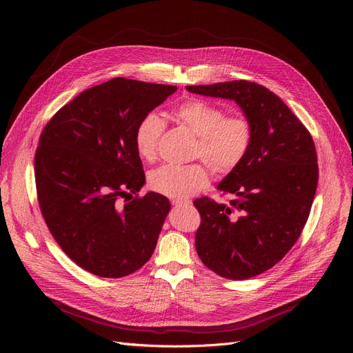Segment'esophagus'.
Listing matches in <instances>:
<instances>
[{
	"label": "esophagus",
	"instance_id": "34e87169",
	"mask_svg": "<svg viewBox=\"0 0 353 353\" xmlns=\"http://www.w3.org/2000/svg\"><path fill=\"white\" fill-rule=\"evenodd\" d=\"M172 203H173V206H188V205H190V200H183V199H174V200H172Z\"/></svg>",
	"mask_w": 353,
	"mask_h": 353
}]
</instances>
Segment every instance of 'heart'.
<instances>
[{
  "mask_svg": "<svg viewBox=\"0 0 353 353\" xmlns=\"http://www.w3.org/2000/svg\"><path fill=\"white\" fill-rule=\"evenodd\" d=\"M172 114L197 136L193 157L205 160L214 173L221 176L233 173L249 154L253 125L248 117L226 116L223 108L201 99L180 103ZM164 128V120L154 111L139 121L134 144L141 159L153 161L157 157ZM209 183L210 172L205 163L164 164L148 176V184L154 192L173 199L190 197L205 190Z\"/></svg>",
  "mask_w": 353,
  "mask_h": 353,
  "instance_id": "obj_1",
  "label": "heart"
}]
</instances>
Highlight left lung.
<instances>
[{
  "label": "left lung",
  "instance_id": "left-lung-1",
  "mask_svg": "<svg viewBox=\"0 0 353 353\" xmlns=\"http://www.w3.org/2000/svg\"><path fill=\"white\" fill-rule=\"evenodd\" d=\"M186 88L236 101L253 125L249 154L217 186L236 199L229 205L209 197L193 201L201 217L194 242L201 262L221 277L245 281L281 262L299 239L318 188L316 148L302 121L261 84Z\"/></svg>",
  "mask_w": 353,
  "mask_h": 353
}]
</instances>
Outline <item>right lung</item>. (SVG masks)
<instances>
[{
    "instance_id": "obj_1",
    "label": "right lung",
    "mask_w": 353,
    "mask_h": 353,
    "mask_svg": "<svg viewBox=\"0 0 353 353\" xmlns=\"http://www.w3.org/2000/svg\"><path fill=\"white\" fill-rule=\"evenodd\" d=\"M176 90L117 77L80 92L43 130L34 157L43 217L64 253L92 274L134 273L156 249L169 199H121L145 183L136 127Z\"/></svg>"
}]
</instances>
